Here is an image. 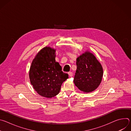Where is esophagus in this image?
I'll return each mask as SVG.
<instances>
[{
    "label": "esophagus",
    "instance_id": "34e87169",
    "mask_svg": "<svg viewBox=\"0 0 131 131\" xmlns=\"http://www.w3.org/2000/svg\"><path fill=\"white\" fill-rule=\"evenodd\" d=\"M68 73V75H69V77H72L73 74H72V72H69Z\"/></svg>",
    "mask_w": 131,
    "mask_h": 131
}]
</instances>
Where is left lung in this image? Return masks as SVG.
<instances>
[{"instance_id":"left-lung-1","label":"left lung","mask_w":131,"mask_h":131,"mask_svg":"<svg viewBox=\"0 0 131 131\" xmlns=\"http://www.w3.org/2000/svg\"><path fill=\"white\" fill-rule=\"evenodd\" d=\"M76 65L73 79L75 85L86 93L96 90L102 80L103 69L94 54L86 51L77 58Z\"/></svg>"}]
</instances>
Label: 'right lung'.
<instances>
[{
  "label": "right lung",
  "instance_id": "add662e5",
  "mask_svg": "<svg viewBox=\"0 0 131 131\" xmlns=\"http://www.w3.org/2000/svg\"><path fill=\"white\" fill-rule=\"evenodd\" d=\"M56 49L46 47L33 59L29 71L31 84L39 95L46 98L57 95L68 74L62 71V67L55 61Z\"/></svg>",
  "mask_w": 131,
  "mask_h": 131
}]
</instances>
